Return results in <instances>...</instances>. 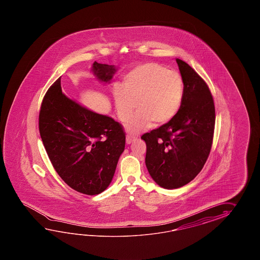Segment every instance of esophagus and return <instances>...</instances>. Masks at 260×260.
Wrapping results in <instances>:
<instances>
[{
    "label": "esophagus",
    "instance_id": "34e87169",
    "mask_svg": "<svg viewBox=\"0 0 260 260\" xmlns=\"http://www.w3.org/2000/svg\"><path fill=\"white\" fill-rule=\"evenodd\" d=\"M134 141H135V137H132V136H127V137H126V144H127V145L133 143Z\"/></svg>",
    "mask_w": 260,
    "mask_h": 260
}]
</instances>
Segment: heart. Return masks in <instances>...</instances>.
Masks as SVG:
<instances>
[{
  "label": "heart",
  "mask_w": 260,
  "mask_h": 260,
  "mask_svg": "<svg viewBox=\"0 0 260 260\" xmlns=\"http://www.w3.org/2000/svg\"><path fill=\"white\" fill-rule=\"evenodd\" d=\"M185 85L182 76L157 63H145L134 68L122 81V88L113 90L118 118L126 122L127 132L138 134L151 126L173 120L182 105Z\"/></svg>",
  "instance_id": "heart-1"
}]
</instances>
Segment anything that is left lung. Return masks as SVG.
<instances>
[{"label": "left lung", "instance_id": "left-lung-1", "mask_svg": "<svg viewBox=\"0 0 260 260\" xmlns=\"http://www.w3.org/2000/svg\"><path fill=\"white\" fill-rule=\"evenodd\" d=\"M184 81L182 105L170 122L144 134L146 166L160 187L181 188L199 174L210 153L215 105L210 90L185 61L176 59Z\"/></svg>", "mask_w": 260, "mask_h": 260}]
</instances>
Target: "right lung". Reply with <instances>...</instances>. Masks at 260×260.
<instances>
[{"instance_id": "obj_1", "label": "right lung", "mask_w": 260, "mask_h": 260, "mask_svg": "<svg viewBox=\"0 0 260 260\" xmlns=\"http://www.w3.org/2000/svg\"><path fill=\"white\" fill-rule=\"evenodd\" d=\"M118 68L94 61L91 72L110 83ZM39 130L52 165L63 181L78 192L101 193L109 187L124 150L122 126L68 98L58 78L44 95Z\"/></svg>"}]
</instances>
